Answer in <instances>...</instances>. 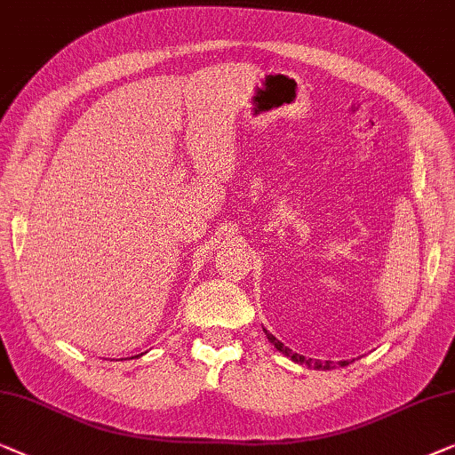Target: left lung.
I'll list each match as a JSON object with an SVG mask.
<instances>
[{
	"mask_svg": "<svg viewBox=\"0 0 455 455\" xmlns=\"http://www.w3.org/2000/svg\"><path fill=\"white\" fill-rule=\"evenodd\" d=\"M264 331H266L267 340H270V342L274 344V347H276V348L280 350V353H283V355H286V356H289V358H291V361H294V363H299V364H307V367H313V369H323V371H328V369H331V367H334V363H331V361H325V363H322V361H311V358H305L303 355H297V353H292V350H291V348H286L283 342H280V340H276V338H274V336L270 334V331H267V330H264ZM340 364H347V361H342Z\"/></svg>",
	"mask_w": 455,
	"mask_h": 455,
	"instance_id": "obj_1",
	"label": "left lung"
}]
</instances>
